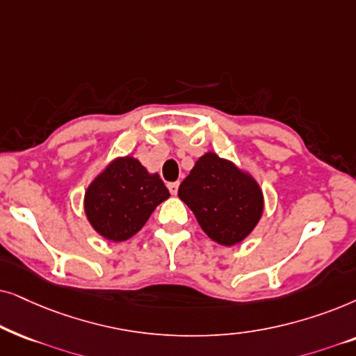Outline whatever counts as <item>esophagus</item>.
<instances>
[{"instance_id": "34e87169", "label": "esophagus", "mask_w": 356, "mask_h": 356, "mask_svg": "<svg viewBox=\"0 0 356 356\" xmlns=\"http://www.w3.org/2000/svg\"><path fill=\"white\" fill-rule=\"evenodd\" d=\"M168 188H169V192L172 193V195H177L179 182H169V184H168Z\"/></svg>"}]
</instances>
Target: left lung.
Returning a JSON list of instances; mask_svg holds the SVG:
<instances>
[{"label": "left lung", "mask_w": 356, "mask_h": 356, "mask_svg": "<svg viewBox=\"0 0 356 356\" xmlns=\"http://www.w3.org/2000/svg\"><path fill=\"white\" fill-rule=\"evenodd\" d=\"M202 229L221 245L248 238L264 210L257 182L215 153L203 154L179 187Z\"/></svg>", "instance_id": "left-lung-1"}]
</instances>
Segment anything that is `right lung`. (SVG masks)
I'll list each match as a JSON object with an SVG mask.
<instances>
[{
	"label": "right lung",
	"mask_w": 356,
	"mask_h": 356,
	"mask_svg": "<svg viewBox=\"0 0 356 356\" xmlns=\"http://www.w3.org/2000/svg\"><path fill=\"white\" fill-rule=\"evenodd\" d=\"M165 198L169 191L159 175L149 174L138 159L127 156L94 179L84 197V210L99 234L122 243L138 233Z\"/></svg>",
	"instance_id": "add662e5"
}]
</instances>
